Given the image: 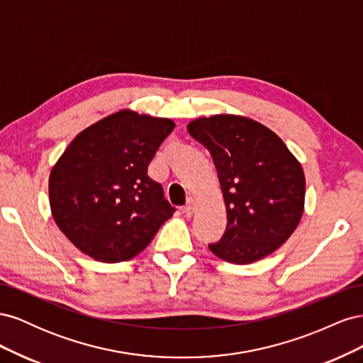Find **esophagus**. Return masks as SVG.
I'll return each mask as SVG.
<instances>
[{"label":"esophagus","instance_id":"obj_1","mask_svg":"<svg viewBox=\"0 0 363 363\" xmlns=\"http://www.w3.org/2000/svg\"><path fill=\"white\" fill-rule=\"evenodd\" d=\"M194 212H195V201L191 199V200L188 201V204H186V206L183 207V213H184L186 216H192Z\"/></svg>","mask_w":363,"mask_h":363}]
</instances>
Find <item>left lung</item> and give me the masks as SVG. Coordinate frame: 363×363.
<instances>
[{
	"label": "left lung",
	"instance_id": "left-lung-1",
	"mask_svg": "<svg viewBox=\"0 0 363 363\" xmlns=\"http://www.w3.org/2000/svg\"><path fill=\"white\" fill-rule=\"evenodd\" d=\"M188 131L211 152L227 211L225 233L208 248L238 265L269 256L304 212L301 163L274 131L245 116L199 118Z\"/></svg>",
	"mask_w": 363,
	"mask_h": 363
}]
</instances>
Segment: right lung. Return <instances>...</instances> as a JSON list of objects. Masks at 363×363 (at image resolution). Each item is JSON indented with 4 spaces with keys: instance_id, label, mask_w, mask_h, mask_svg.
Wrapping results in <instances>:
<instances>
[{
    "instance_id": "obj_1",
    "label": "right lung",
    "mask_w": 363,
    "mask_h": 363,
    "mask_svg": "<svg viewBox=\"0 0 363 363\" xmlns=\"http://www.w3.org/2000/svg\"><path fill=\"white\" fill-rule=\"evenodd\" d=\"M174 121L119 111L84 128L50 174L54 221L89 257L116 263L144 250L175 208L148 164Z\"/></svg>"
}]
</instances>
